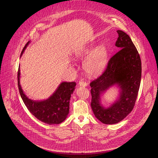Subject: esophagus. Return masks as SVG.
<instances>
[{
	"label": "esophagus",
	"instance_id": "34e87169",
	"mask_svg": "<svg viewBox=\"0 0 158 158\" xmlns=\"http://www.w3.org/2000/svg\"><path fill=\"white\" fill-rule=\"evenodd\" d=\"M79 86H82V87H85V86H86V85H88V84L85 82H84V81H79Z\"/></svg>",
	"mask_w": 158,
	"mask_h": 158
}]
</instances>
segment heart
I'll list each match as a JSON object with an SVG mask.
<instances>
[{"mask_svg":"<svg viewBox=\"0 0 158 158\" xmlns=\"http://www.w3.org/2000/svg\"><path fill=\"white\" fill-rule=\"evenodd\" d=\"M95 43H92L82 52L81 56L85 59L83 62L84 71L91 76L99 74L106 64L108 52L106 47L100 45L96 47Z\"/></svg>","mask_w":158,"mask_h":158,"instance_id":"obj_1","label":"heart"}]
</instances>
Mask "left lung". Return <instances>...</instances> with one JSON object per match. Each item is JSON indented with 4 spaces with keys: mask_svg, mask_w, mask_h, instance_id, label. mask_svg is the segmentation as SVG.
Returning <instances> with one entry per match:
<instances>
[{
    "mask_svg": "<svg viewBox=\"0 0 158 158\" xmlns=\"http://www.w3.org/2000/svg\"><path fill=\"white\" fill-rule=\"evenodd\" d=\"M115 46L120 50L110 59L103 73L90 83L91 108L94 116L103 123L114 124L124 119L134 108L142 73L139 54L129 36L118 30ZM119 88L118 99L108 107L101 97L110 87Z\"/></svg>",
    "mask_w": 158,
    "mask_h": 158,
    "instance_id": "obj_1",
    "label": "left lung"
}]
</instances>
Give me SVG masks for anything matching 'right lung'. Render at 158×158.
Wrapping results in <instances>:
<instances>
[{
  "mask_svg": "<svg viewBox=\"0 0 158 158\" xmlns=\"http://www.w3.org/2000/svg\"><path fill=\"white\" fill-rule=\"evenodd\" d=\"M28 41L23 49L21 56L30 44ZM20 56V57H21ZM20 69L18 73V84L21 97L30 113L39 120L49 125L59 124L64 122L69 113L71 94L76 88L75 82H62L55 92L47 99L35 101L28 98L20 84Z\"/></svg>",
  "mask_w": 158,
  "mask_h": 158,
  "instance_id": "add662e5",
  "label": "right lung"
}]
</instances>
